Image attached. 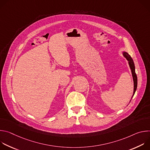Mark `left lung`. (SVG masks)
<instances>
[{"instance_id": "8db88e82", "label": "left lung", "mask_w": 150, "mask_h": 150, "mask_svg": "<svg viewBox=\"0 0 150 150\" xmlns=\"http://www.w3.org/2000/svg\"><path fill=\"white\" fill-rule=\"evenodd\" d=\"M122 54L123 56L126 59V60L128 61V64H129V68L131 70V72H132V78H133V81H134V93H133V95L131 97V99L132 98L133 96L135 94V93L137 90V83H138V79H137V74L135 73V65L134 61L132 59V57H131V56L128 54L127 52H122ZM131 100L129 101V103L131 102Z\"/></svg>"}]
</instances>
